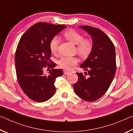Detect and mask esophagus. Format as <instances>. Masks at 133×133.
I'll list each match as a JSON object with an SVG mask.
<instances>
[{
    "label": "esophagus",
    "mask_w": 133,
    "mask_h": 133,
    "mask_svg": "<svg viewBox=\"0 0 133 133\" xmlns=\"http://www.w3.org/2000/svg\"><path fill=\"white\" fill-rule=\"evenodd\" d=\"M69 73V72L68 71H66V70H64V74L65 75H66V74H68Z\"/></svg>",
    "instance_id": "34e87169"
}]
</instances>
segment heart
<instances>
[{"instance_id":"1","label":"heart","mask_w":133,"mask_h":133,"mask_svg":"<svg viewBox=\"0 0 133 133\" xmlns=\"http://www.w3.org/2000/svg\"><path fill=\"white\" fill-rule=\"evenodd\" d=\"M65 38L72 43L77 44V50L78 54L83 57H86L90 54L93 50V44L92 42L88 38H84L80 33L73 29H69L64 33ZM59 40L57 37H54L50 40L49 48L51 52L55 54L58 51ZM78 62L76 57L63 56L58 61L60 68L67 70L73 68V67Z\"/></svg>"}]
</instances>
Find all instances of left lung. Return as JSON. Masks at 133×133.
I'll list each match as a JSON object with an SVG mask.
<instances>
[{"label":"left lung","instance_id":"obj_1","mask_svg":"<svg viewBox=\"0 0 133 133\" xmlns=\"http://www.w3.org/2000/svg\"><path fill=\"white\" fill-rule=\"evenodd\" d=\"M93 39V48L88 58L80 65L87 71L77 73L78 79L73 85L76 95L84 101L93 102L104 95L115 76L116 65L114 43L101 30L89 25L79 26ZM89 75L87 77L86 75Z\"/></svg>","mask_w":133,"mask_h":133}]
</instances>
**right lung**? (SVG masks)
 <instances>
[{
	"mask_svg": "<svg viewBox=\"0 0 133 133\" xmlns=\"http://www.w3.org/2000/svg\"><path fill=\"white\" fill-rule=\"evenodd\" d=\"M65 28L64 25L38 22L20 38L15 56L17 80L24 93L32 101L43 102L54 95L56 78L64 73L62 69H54L56 64L50 59L49 43ZM44 68H52L48 76L44 75Z\"/></svg>",
	"mask_w": 133,
	"mask_h": 133,
	"instance_id": "obj_1",
	"label": "right lung"
}]
</instances>
